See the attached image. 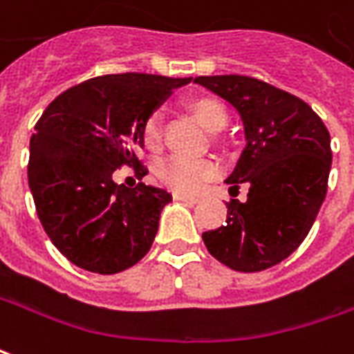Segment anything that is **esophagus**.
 <instances>
[{"label":"esophagus","instance_id":"34e87169","mask_svg":"<svg viewBox=\"0 0 354 354\" xmlns=\"http://www.w3.org/2000/svg\"><path fill=\"white\" fill-rule=\"evenodd\" d=\"M174 199H176V201H185V203L199 201V197H195V195H184V194H176L174 195Z\"/></svg>","mask_w":354,"mask_h":354}]
</instances>
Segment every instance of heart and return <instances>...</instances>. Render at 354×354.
Instances as JSON below:
<instances>
[{"mask_svg": "<svg viewBox=\"0 0 354 354\" xmlns=\"http://www.w3.org/2000/svg\"><path fill=\"white\" fill-rule=\"evenodd\" d=\"M187 111L209 134H218L228 120L224 107L212 97H195V100L187 101ZM142 142L151 151L159 149L162 143L160 115H151L145 120L142 130ZM214 174H216V167L209 160H187L174 157V159L165 160L159 167L160 182L180 194H194Z\"/></svg>", "mask_w": 354, "mask_h": 354, "instance_id": "b5f03b06", "label": "heart"}]
</instances>
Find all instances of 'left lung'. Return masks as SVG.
Segmentation results:
<instances>
[{
    "label": "left lung",
    "instance_id": "obj_1",
    "mask_svg": "<svg viewBox=\"0 0 354 354\" xmlns=\"http://www.w3.org/2000/svg\"><path fill=\"white\" fill-rule=\"evenodd\" d=\"M243 122L245 147L224 182L249 185L226 224L203 234L209 253L237 272H261L293 253L313 228L332 169L330 132L305 101L249 76H199ZM230 187V189H232Z\"/></svg>",
    "mask_w": 354,
    "mask_h": 354
}]
</instances>
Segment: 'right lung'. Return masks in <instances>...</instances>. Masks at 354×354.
Wrapping results in <instances>:
<instances>
[{
	"label": "right lung",
	"mask_w": 354,
	"mask_h": 354,
	"mask_svg": "<svg viewBox=\"0 0 354 354\" xmlns=\"http://www.w3.org/2000/svg\"><path fill=\"white\" fill-rule=\"evenodd\" d=\"M192 78L105 74L51 101L30 138L28 185L39 222L53 245L84 270L117 274L151 249L167 189L113 182L143 147L145 120Z\"/></svg>",
	"instance_id": "add662e5"
}]
</instances>
